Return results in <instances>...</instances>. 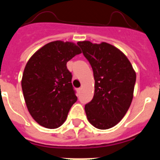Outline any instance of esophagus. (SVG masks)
<instances>
[{
  "label": "esophagus",
  "mask_w": 160,
  "mask_h": 160,
  "mask_svg": "<svg viewBox=\"0 0 160 160\" xmlns=\"http://www.w3.org/2000/svg\"><path fill=\"white\" fill-rule=\"evenodd\" d=\"M81 90H82V87H80V88H78V91L79 93L81 92Z\"/></svg>",
  "instance_id": "esophagus-1"
}]
</instances>
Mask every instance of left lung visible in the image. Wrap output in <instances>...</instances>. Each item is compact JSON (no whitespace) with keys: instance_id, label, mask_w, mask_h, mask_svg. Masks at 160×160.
<instances>
[{"instance_id":"8db88e82","label":"left lung","mask_w":160,"mask_h":160,"mask_svg":"<svg viewBox=\"0 0 160 160\" xmlns=\"http://www.w3.org/2000/svg\"><path fill=\"white\" fill-rule=\"evenodd\" d=\"M94 72V94L85 106L87 119L94 128H111L122 120L132 102L136 73L120 49L107 42H78Z\"/></svg>"}]
</instances>
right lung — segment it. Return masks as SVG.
<instances>
[{
  "label": "right lung",
  "instance_id": "1",
  "mask_svg": "<svg viewBox=\"0 0 160 160\" xmlns=\"http://www.w3.org/2000/svg\"><path fill=\"white\" fill-rule=\"evenodd\" d=\"M81 53L73 42L54 41L37 50L25 65L22 79L24 98L39 125L55 129L66 121L78 99L66 63Z\"/></svg>",
  "mask_w": 160,
  "mask_h": 160
}]
</instances>
